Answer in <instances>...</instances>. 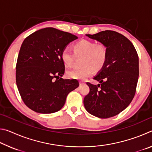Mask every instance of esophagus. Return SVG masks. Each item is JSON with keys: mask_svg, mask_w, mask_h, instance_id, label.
Segmentation results:
<instances>
[{"mask_svg": "<svg viewBox=\"0 0 152 152\" xmlns=\"http://www.w3.org/2000/svg\"><path fill=\"white\" fill-rule=\"evenodd\" d=\"M79 84H80V85H82V84H84V82H83V81H80V82H79Z\"/></svg>", "mask_w": 152, "mask_h": 152, "instance_id": "obj_1", "label": "esophagus"}]
</instances>
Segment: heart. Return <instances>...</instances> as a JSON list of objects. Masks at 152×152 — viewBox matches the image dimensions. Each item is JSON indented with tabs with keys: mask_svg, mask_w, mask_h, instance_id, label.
Masks as SVG:
<instances>
[{
	"mask_svg": "<svg viewBox=\"0 0 152 152\" xmlns=\"http://www.w3.org/2000/svg\"><path fill=\"white\" fill-rule=\"evenodd\" d=\"M72 51L65 48L61 52V60L68 68L73 66L76 58H82L81 68L68 71L67 76L72 79L84 80L94 72H99L106 65L108 51L103 43L91 40H80L72 45Z\"/></svg>",
	"mask_w": 152,
	"mask_h": 152,
	"instance_id": "heart-1",
	"label": "heart"
}]
</instances>
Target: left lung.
Masks as SVG:
<instances>
[{
	"instance_id": "obj_1",
	"label": "left lung",
	"mask_w": 152,
	"mask_h": 152,
	"mask_svg": "<svg viewBox=\"0 0 152 152\" xmlns=\"http://www.w3.org/2000/svg\"><path fill=\"white\" fill-rule=\"evenodd\" d=\"M86 36L107 46L106 65L94 78L98 85L87 82L90 92L84 99L86 110L107 119L123 111L132 101L139 78V58L133 43L114 31H102Z\"/></svg>"
}]
</instances>
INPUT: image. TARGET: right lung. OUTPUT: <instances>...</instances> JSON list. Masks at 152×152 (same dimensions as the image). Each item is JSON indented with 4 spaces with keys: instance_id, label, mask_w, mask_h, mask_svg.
Listing matches in <instances>:
<instances>
[{
    "instance_id": "obj_1",
    "label": "right lung",
    "mask_w": 152,
    "mask_h": 152,
    "mask_svg": "<svg viewBox=\"0 0 152 152\" xmlns=\"http://www.w3.org/2000/svg\"><path fill=\"white\" fill-rule=\"evenodd\" d=\"M77 38L72 33L47 27L23 41L17 61L16 82L23 101L30 109L43 114L57 112L65 104L69 92L79 86L77 80L60 78L65 72L61 51Z\"/></svg>"
}]
</instances>
